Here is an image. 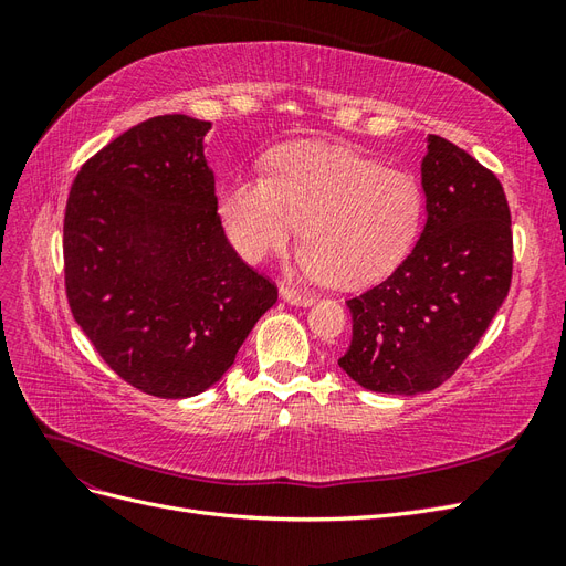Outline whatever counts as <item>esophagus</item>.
<instances>
[{
  "label": "esophagus",
  "instance_id": "obj_1",
  "mask_svg": "<svg viewBox=\"0 0 566 566\" xmlns=\"http://www.w3.org/2000/svg\"><path fill=\"white\" fill-rule=\"evenodd\" d=\"M281 297L287 304H295V306H312L316 302V295L300 293V290H293V287H287V285H281Z\"/></svg>",
  "mask_w": 566,
  "mask_h": 566
}]
</instances>
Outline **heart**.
<instances>
[{
    "instance_id": "heart-1",
    "label": "heart",
    "mask_w": 566,
    "mask_h": 566,
    "mask_svg": "<svg viewBox=\"0 0 566 566\" xmlns=\"http://www.w3.org/2000/svg\"><path fill=\"white\" fill-rule=\"evenodd\" d=\"M266 165L269 177L233 175L219 191L221 221L248 262L281 252L302 227L304 279L364 285L413 245L422 191L403 169L321 142L281 146Z\"/></svg>"
}]
</instances>
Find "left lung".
I'll return each instance as SVG.
<instances>
[{"label": "left lung", "mask_w": 566, "mask_h": 566, "mask_svg": "<svg viewBox=\"0 0 566 566\" xmlns=\"http://www.w3.org/2000/svg\"><path fill=\"white\" fill-rule=\"evenodd\" d=\"M420 172V241L389 279L347 302L352 345L337 361L361 387L401 397L451 378L512 281L510 208L491 169L430 134Z\"/></svg>", "instance_id": "obj_1"}]
</instances>
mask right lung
I'll return each mask as SVG.
<instances>
[{
    "label": "right lung",
    "instance_id": "1",
    "mask_svg": "<svg viewBox=\"0 0 566 566\" xmlns=\"http://www.w3.org/2000/svg\"><path fill=\"white\" fill-rule=\"evenodd\" d=\"M210 123L158 115L82 165L65 205L71 312L132 387L186 399L221 380L279 290L224 235Z\"/></svg>",
    "mask_w": 566,
    "mask_h": 566
}]
</instances>
